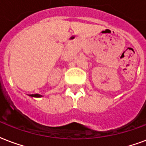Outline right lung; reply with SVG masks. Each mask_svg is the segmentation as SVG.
Segmentation results:
<instances>
[{
	"label": "right lung",
	"mask_w": 146,
	"mask_h": 146,
	"mask_svg": "<svg viewBox=\"0 0 146 146\" xmlns=\"http://www.w3.org/2000/svg\"><path fill=\"white\" fill-rule=\"evenodd\" d=\"M30 96H31V97H42L43 96L40 95V94H31V95H30Z\"/></svg>",
	"instance_id": "right-lung-1"
}]
</instances>
